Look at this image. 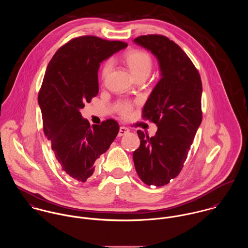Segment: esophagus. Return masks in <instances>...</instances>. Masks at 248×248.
I'll list each match as a JSON object with an SVG mask.
<instances>
[{
    "label": "esophagus",
    "mask_w": 248,
    "mask_h": 248,
    "mask_svg": "<svg viewBox=\"0 0 248 248\" xmlns=\"http://www.w3.org/2000/svg\"><path fill=\"white\" fill-rule=\"evenodd\" d=\"M129 132H130V130H129L128 128H126V127H123V126H121V127L119 128V132H118V137H123V136L127 135V134H128Z\"/></svg>",
    "instance_id": "34e87169"
}]
</instances>
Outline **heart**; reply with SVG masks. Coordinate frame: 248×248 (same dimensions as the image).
<instances>
[{
    "label": "heart",
    "instance_id": "1",
    "mask_svg": "<svg viewBox=\"0 0 248 248\" xmlns=\"http://www.w3.org/2000/svg\"><path fill=\"white\" fill-rule=\"evenodd\" d=\"M124 62L129 68V70L133 73L135 78H140V77H147L153 67V62L152 58L149 53L146 51L140 50V49H133L129 50L124 54ZM112 69V61L111 60H107L106 62L103 64L102 69H101V77L102 79H106L107 76L110 72ZM119 113L126 117L131 113L132 110V106L129 103H122L119 106Z\"/></svg>",
    "mask_w": 248,
    "mask_h": 248
}]
</instances>
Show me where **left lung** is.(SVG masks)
Returning <instances> with one entry per match:
<instances>
[{"mask_svg":"<svg viewBox=\"0 0 248 248\" xmlns=\"http://www.w3.org/2000/svg\"><path fill=\"white\" fill-rule=\"evenodd\" d=\"M134 42L155 56L161 78L142 110L157 131L151 138L138 131L140 146L133 158L145 184L163 186L180 173L202 123V79L187 54L167 37L140 36Z\"/></svg>","mask_w":248,"mask_h":248,"instance_id":"obj_1","label":"left lung"}]
</instances>
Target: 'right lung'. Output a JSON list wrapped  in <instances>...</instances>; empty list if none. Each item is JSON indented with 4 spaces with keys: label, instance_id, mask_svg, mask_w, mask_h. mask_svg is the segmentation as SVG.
Masks as SVG:
<instances>
[{
    "label": "right lung",
    "instance_id": "obj_1",
    "mask_svg": "<svg viewBox=\"0 0 248 248\" xmlns=\"http://www.w3.org/2000/svg\"><path fill=\"white\" fill-rule=\"evenodd\" d=\"M127 46L95 36L74 38L56 51L45 73L38 94L44 133L62 171L79 182L93 176L96 159L119 131L113 119L91 126L80 109L98 93L100 63Z\"/></svg>",
    "mask_w": 248,
    "mask_h": 248
}]
</instances>
